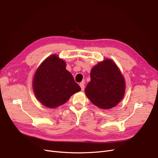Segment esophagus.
Listing matches in <instances>:
<instances>
[{"label": "esophagus", "instance_id": "obj_1", "mask_svg": "<svg viewBox=\"0 0 158 158\" xmlns=\"http://www.w3.org/2000/svg\"><path fill=\"white\" fill-rule=\"evenodd\" d=\"M79 85H80V86H81V90L83 91V90H85V85H84V83H80Z\"/></svg>", "mask_w": 158, "mask_h": 158}]
</instances>
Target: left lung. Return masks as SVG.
<instances>
[{"mask_svg":"<svg viewBox=\"0 0 158 158\" xmlns=\"http://www.w3.org/2000/svg\"><path fill=\"white\" fill-rule=\"evenodd\" d=\"M90 78L85 91L95 106L110 109L117 105L124 97L125 79L111 59H106L94 66Z\"/></svg>","mask_w":158,"mask_h":158,"instance_id":"left-lung-1","label":"left lung"}]
</instances>
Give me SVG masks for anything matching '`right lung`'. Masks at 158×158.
<instances>
[{"label":"right lung","mask_w":158,"mask_h":158,"mask_svg":"<svg viewBox=\"0 0 158 158\" xmlns=\"http://www.w3.org/2000/svg\"><path fill=\"white\" fill-rule=\"evenodd\" d=\"M33 88L36 98L46 107L64 104L81 90L73 75L66 69V63L56 55L46 58L34 75Z\"/></svg>","instance_id":"add662e5"}]
</instances>
